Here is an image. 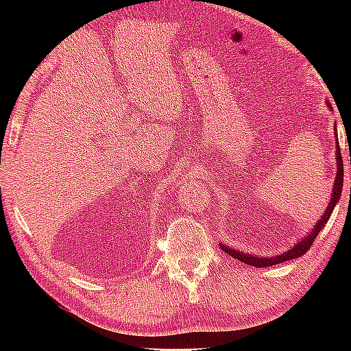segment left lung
Segmentation results:
<instances>
[{
  "label": "left lung",
  "mask_w": 351,
  "mask_h": 351,
  "mask_svg": "<svg viewBox=\"0 0 351 351\" xmlns=\"http://www.w3.org/2000/svg\"><path fill=\"white\" fill-rule=\"evenodd\" d=\"M335 136H337V129H335ZM335 160H337V176H335L332 196H330V201H329L328 208H326V213L321 215V219L318 220V222H316L315 227L311 228V232L306 234L305 238H302L300 241L297 243L294 247L289 249V251L280 254V256H273V257H258V256H254V254H244L241 251H237V249H232V247L225 246V244H222V243H220V249H222L223 252H227L230 257L237 258V261L243 262V263H247V265L256 267V268H265V267L278 265V263L292 261V258H299V257L304 256V254L311 247V244H313V241L316 239V237H318V234H319L321 230L324 228L326 222H328L329 217H330V214H332L335 204L339 203L340 195H342L343 162H342V153H340L339 142H337V145H335Z\"/></svg>",
  "instance_id": "8db88e82"
}]
</instances>
